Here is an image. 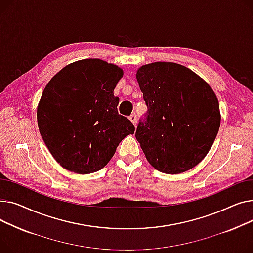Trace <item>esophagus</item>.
I'll return each mask as SVG.
<instances>
[{
    "label": "esophagus",
    "mask_w": 253,
    "mask_h": 253,
    "mask_svg": "<svg viewBox=\"0 0 253 253\" xmlns=\"http://www.w3.org/2000/svg\"><path fill=\"white\" fill-rule=\"evenodd\" d=\"M129 121L133 124V125H137V115L135 113H132L129 115Z\"/></svg>",
    "instance_id": "34e87169"
}]
</instances>
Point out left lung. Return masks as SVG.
Wrapping results in <instances>:
<instances>
[{"instance_id": "8db88e82", "label": "left lung", "mask_w": 253, "mask_h": 253, "mask_svg": "<svg viewBox=\"0 0 253 253\" xmlns=\"http://www.w3.org/2000/svg\"><path fill=\"white\" fill-rule=\"evenodd\" d=\"M137 80L147 105L136 138L150 165L175 174L206 156L220 125L218 101L196 73L172 62L142 66Z\"/></svg>"}]
</instances>
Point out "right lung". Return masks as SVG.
<instances>
[{"label":"right lung","mask_w":253,"mask_h":253,"mask_svg":"<svg viewBox=\"0 0 253 253\" xmlns=\"http://www.w3.org/2000/svg\"><path fill=\"white\" fill-rule=\"evenodd\" d=\"M123 70L100 59L67 65L48 83L38 106L42 140L58 163L73 172L105 167L135 126L118 114L113 90Z\"/></svg>","instance_id":"add662e5"}]
</instances>
